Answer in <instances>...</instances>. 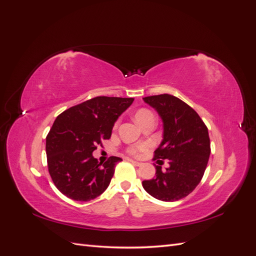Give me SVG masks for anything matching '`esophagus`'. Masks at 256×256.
Returning a JSON list of instances; mask_svg holds the SVG:
<instances>
[{
	"label": "esophagus",
	"mask_w": 256,
	"mask_h": 256,
	"mask_svg": "<svg viewBox=\"0 0 256 256\" xmlns=\"http://www.w3.org/2000/svg\"><path fill=\"white\" fill-rule=\"evenodd\" d=\"M129 161H130L132 164H134V166H142V162H140V161H136V160H134V159H129Z\"/></svg>",
	"instance_id": "obj_1"
}]
</instances>
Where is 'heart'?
Listing matches in <instances>:
<instances>
[{"label":"heart","mask_w":256,"mask_h":256,"mask_svg":"<svg viewBox=\"0 0 256 256\" xmlns=\"http://www.w3.org/2000/svg\"><path fill=\"white\" fill-rule=\"evenodd\" d=\"M150 116H152V113L150 111L142 109V110H138V111L136 113L134 120H136V122H138L143 120L146 118H150ZM142 150H143V147H136V148H134L132 152H141Z\"/></svg>","instance_id":"heart-1"}]
</instances>
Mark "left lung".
Returning <instances> with one entry per match:
<instances>
[{
    "label": "left lung",
    "mask_w": 256,
    "mask_h": 256,
    "mask_svg": "<svg viewBox=\"0 0 256 256\" xmlns=\"http://www.w3.org/2000/svg\"><path fill=\"white\" fill-rule=\"evenodd\" d=\"M143 100L156 110L164 126L154 159H168L170 166L162 171L156 166V175L143 180L142 186L157 200H182L196 188L204 175L210 156L208 129L198 114L180 98L162 94Z\"/></svg>",
    "instance_id": "obj_1"
}]
</instances>
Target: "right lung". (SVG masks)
I'll return each instance as SVG.
<instances>
[{
    "mask_svg": "<svg viewBox=\"0 0 256 256\" xmlns=\"http://www.w3.org/2000/svg\"><path fill=\"white\" fill-rule=\"evenodd\" d=\"M134 98L100 96L60 114L46 138L48 168L56 187L67 198L88 202L109 187L118 157L102 164L92 157L97 145L111 138L115 122Z\"/></svg>",
    "mask_w": 256,
    "mask_h": 256,
    "instance_id": "right-lung-1",
    "label": "right lung"
}]
</instances>
